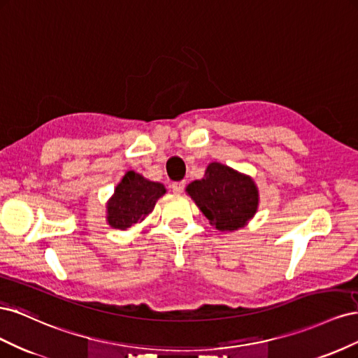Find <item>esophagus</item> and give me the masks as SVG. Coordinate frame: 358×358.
I'll list each match as a JSON object with an SVG mask.
<instances>
[{
    "mask_svg": "<svg viewBox=\"0 0 358 358\" xmlns=\"http://www.w3.org/2000/svg\"><path fill=\"white\" fill-rule=\"evenodd\" d=\"M171 191L175 194H182L183 192V188H185V182L180 180V182H173L171 183Z\"/></svg>",
    "mask_w": 358,
    "mask_h": 358,
    "instance_id": "34e87169",
    "label": "esophagus"
}]
</instances>
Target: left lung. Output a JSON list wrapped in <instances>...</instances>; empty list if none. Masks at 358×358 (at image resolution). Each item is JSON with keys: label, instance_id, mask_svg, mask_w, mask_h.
<instances>
[{"label": "left lung", "instance_id": "1", "mask_svg": "<svg viewBox=\"0 0 358 358\" xmlns=\"http://www.w3.org/2000/svg\"><path fill=\"white\" fill-rule=\"evenodd\" d=\"M200 212L220 231H234L254 218L259 192L254 179L221 162H210L203 179L187 187Z\"/></svg>", "mask_w": 358, "mask_h": 358}]
</instances>
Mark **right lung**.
Segmentation results:
<instances>
[{"mask_svg":"<svg viewBox=\"0 0 358 358\" xmlns=\"http://www.w3.org/2000/svg\"><path fill=\"white\" fill-rule=\"evenodd\" d=\"M166 192L162 183L149 180L133 170L127 171L106 203L107 224L116 230H128L142 222Z\"/></svg>","mask_w":358,"mask_h":358,"instance_id":"1","label":"right lung"}]
</instances>
